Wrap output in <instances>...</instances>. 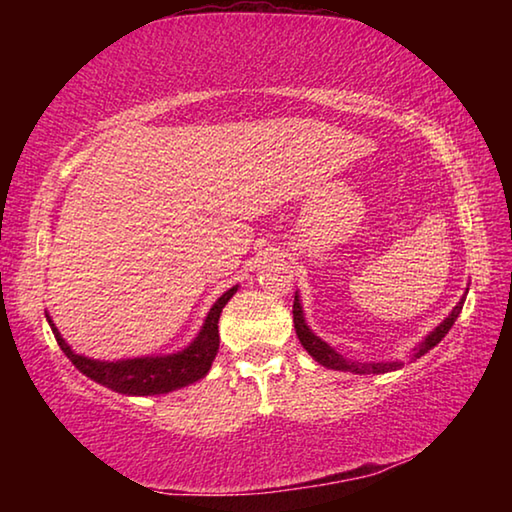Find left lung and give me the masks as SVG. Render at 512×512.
I'll return each instance as SVG.
<instances>
[{"instance_id": "1", "label": "left lung", "mask_w": 512, "mask_h": 512, "mask_svg": "<svg viewBox=\"0 0 512 512\" xmlns=\"http://www.w3.org/2000/svg\"><path fill=\"white\" fill-rule=\"evenodd\" d=\"M467 293V291H465ZM463 302L465 296L456 302V307L452 309V314H449L443 323L438 327H433V332H429L424 336V341H420L415 348L411 350L409 359L415 361L427 354L431 348H436V345L445 339V334L452 329V325L456 323L458 314H461L463 309ZM293 325H296V334L302 343V348H305L311 357H314L320 366H325L329 370H341V372H352V375H384V372H393V370H400L404 368V361L395 359V361H372V363H361V361H354V359H345L343 354L336 352L332 345L325 343L320 336H316L311 332L307 320H305V311H302V302L300 296L296 291V300H293Z\"/></svg>"}]
</instances>
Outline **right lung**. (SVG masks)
I'll return each instance as SVG.
<instances>
[{
    "mask_svg": "<svg viewBox=\"0 0 512 512\" xmlns=\"http://www.w3.org/2000/svg\"><path fill=\"white\" fill-rule=\"evenodd\" d=\"M239 287H232L214 302L207 311L203 327L198 329L196 339L185 350L173 354H160V357H135L119 361H99L90 359L85 354H76L54 325L49 314L47 323L54 332L60 350L65 357L79 368L85 377H90L97 384L110 388L121 395H162L178 391V388L194 384L203 379L212 368V361L219 352V318L228 300L235 296Z\"/></svg>",
    "mask_w": 512,
    "mask_h": 512,
    "instance_id": "add662e5",
    "label": "right lung"
}]
</instances>
